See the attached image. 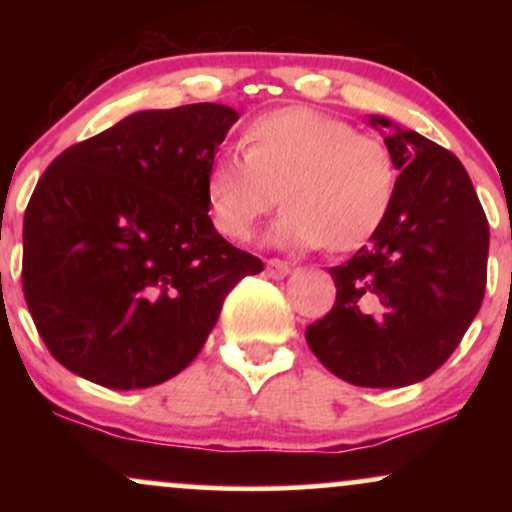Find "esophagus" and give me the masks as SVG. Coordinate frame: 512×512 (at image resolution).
<instances>
[{
  "label": "esophagus",
  "mask_w": 512,
  "mask_h": 512,
  "mask_svg": "<svg viewBox=\"0 0 512 512\" xmlns=\"http://www.w3.org/2000/svg\"><path fill=\"white\" fill-rule=\"evenodd\" d=\"M289 272L291 267L284 260H267V274L272 276V279H284Z\"/></svg>",
  "instance_id": "34e87169"
}]
</instances>
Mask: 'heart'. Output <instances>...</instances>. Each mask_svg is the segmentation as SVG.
<instances>
[{
	"label": "heart",
	"instance_id": "1",
	"mask_svg": "<svg viewBox=\"0 0 512 512\" xmlns=\"http://www.w3.org/2000/svg\"><path fill=\"white\" fill-rule=\"evenodd\" d=\"M245 151L209 161L204 192L214 226L243 240L284 199L272 240L354 250L383 226L399 170L385 142L320 110L279 108L245 127ZM282 195L279 196L278 192Z\"/></svg>",
	"mask_w": 512,
	"mask_h": 512
}]
</instances>
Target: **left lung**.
Instances as JSON below:
<instances>
[{"instance_id": "8db88e82", "label": "left lung", "mask_w": 512, "mask_h": 512, "mask_svg": "<svg viewBox=\"0 0 512 512\" xmlns=\"http://www.w3.org/2000/svg\"><path fill=\"white\" fill-rule=\"evenodd\" d=\"M368 122L387 132L395 202L370 243L330 269L337 301L305 339L346 383L404 387L436 373L477 317L489 221L460 158L387 117Z\"/></svg>"}]
</instances>
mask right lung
I'll use <instances>...</instances> for the list:
<instances>
[{"label":"right lung","instance_id":"obj_1","mask_svg":"<svg viewBox=\"0 0 512 512\" xmlns=\"http://www.w3.org/2000/svg\"><path fill=\"white\" fill-rule=\"evenodd\" d=\"M238 113L142 110L69 146L23 216V296L50 354L110 390L190 366L228 291L262 260L209 219V161Z\"/></svg>","mask_w":512,"mask_h":512}]
</instances>
